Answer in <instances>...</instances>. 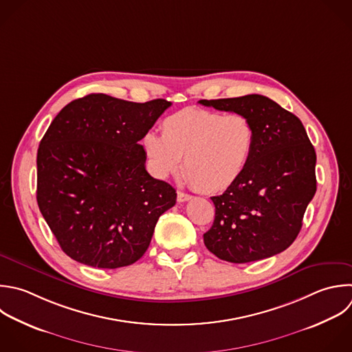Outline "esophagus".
Segmentation results:
<instances>
[{"label":"esophagus","mask_w":352,"mask_h":352,"mask_svg":"<svg viewBox=\"0 0 352 352\" xmlns=\"http://www.w3.org/2000/svg\"><path fill=\"white\" fill-rule=\"evenodd\" d=\"M192 197L190 194H186L183 191H177V202H186L190 201Z\"/></svg>","instance_id":"34e87169"}]
</instances>
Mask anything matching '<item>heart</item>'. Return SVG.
<instances>
[{
  "label": "heart",
  "instance_id": "b5f03b06",
  "mask_svg": "<svg viewBox=\"0 0 352 352\" xmlns=\"http://www.w3.org/2000/svg\"><path fill=\"white\" fill-rule=\"evenodd\" d=\"M143 147L155 173H184L194 187L217 192L231 187L246 170L256 147V129L243 114L187 107L162 121V135L148 131Z\"/></svg>",
  "mask_w": 352,
  "mask_h": 352
}]
</instances>
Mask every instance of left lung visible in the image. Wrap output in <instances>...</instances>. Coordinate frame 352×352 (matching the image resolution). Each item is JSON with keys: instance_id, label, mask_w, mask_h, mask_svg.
<instances>
[{"instance_id": "8db88e82", "label": "left lung", "mask_w": 352, "mask_h": 352, "mask_svg": "<svg viewBox=\"0 0 352 352\" xmlns=\"http://www.w3.org/2000/svg\"><path fill=\"white\" fill-rule=\"evenodd\" d=\"M221 111L248 116L256 147L243 175L212 197L214 221L205 246L230 263L257 261L287 249L315 195L316 154L301 121L261 95L199 100Z\"/></svg>"}]
</instances>
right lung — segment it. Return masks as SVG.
<instances>
[{
  "instance_id": "obj_1",
  "label": "right lung",
  "mask_w": 352,
  "mask_h": 352,
  "mask_svg": "<svg viewBox=\"0 0 352 352\" xmlns=\"http://www.w3.org/2000/svg\"><path fill=\"white\" fill-rule=\"evenodd\" d=\"M170 104L91 94L50 125L37 154V202L73 260L113 270L147 250L176 190L148 175L139 142Z\"/></svg>"
}]
</instances>
